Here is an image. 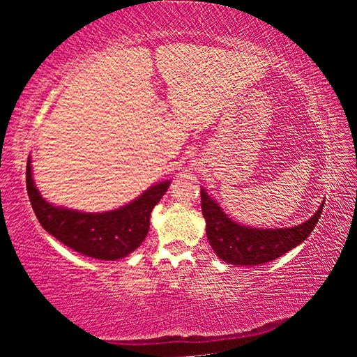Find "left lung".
<instances>
[{
	"mask_svg": "<svg viewBox=\"0 0 357 357\" xmlns=\"http://www.w3.org/2000/svg\"><path fill=\"white\" fill-rule=\"evenodd\" d=\"M324 200L310 219L294 227L253 228L233 220L219 202L202 187V213L206 236L222 261L234 266H259L285 255L309 238L321 217Z\"/></svg>",
	"mask_w": 357,
	"mask_h": 357,
	"instance_id": "obj_1",
	"label": "left lung"
}]
</instances>
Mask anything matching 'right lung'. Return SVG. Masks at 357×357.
<instances>
[{"mask_svg":"<svg viewBox=\"0 0 357 357\" xmlns=\"http://www.w3.org/2000/svg\"><path fill=\"white\" fill-rule=\"evenodd\" d=\"M170 179L159 181L124 206L104 213L56 206L40 195L33 178L31 155L26 164V190L42 228L69 249L105 261H116L137 250L146 238L151 213L165 195Z\"/></svg>","mask_w":357,"mask_h":357,"instance_id":"1","label":"right lung"}]
</instances>
